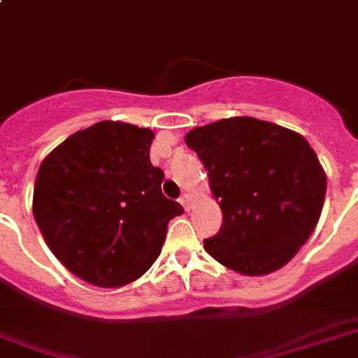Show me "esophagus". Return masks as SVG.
Segmentation results:
<instances>
[{"mask_svg": "<svg viewBox=\"0 0 358 358\" xmlns=\"http://www.w3.org/2000/svg\"><path fill=\"white\" fill-rule=\"evenodd\" d=\"M180 203H182V206H184V209L185 211H191V209H193V196H191V194H182V198H180Z\"/></svg>", "mask_w": 358, "mask_h": 358, "instance_id": "34e87169", "label": "esophagus"}]
</instances>
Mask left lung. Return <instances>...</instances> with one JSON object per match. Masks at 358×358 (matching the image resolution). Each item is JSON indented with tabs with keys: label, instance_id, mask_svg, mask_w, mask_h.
<instances>
[{
	"label": "left lung",
	"instance_id": "1",
	"mask_svg": "<svg viewBox=\"0 0 358 358\" xmlns=\"http://www.w3.org/2000/svg\"><path fill=\"white\" fill-rule=\"evenodd\" d=\"M185 143L202 160L224 216L203 240L207 253L248 276L286 266L317 227L326 196V173L308 140L236 116L189 131Z\"/></svg>",
	"mask_w": 358,
	"mask_h": 358
}]
</instances>
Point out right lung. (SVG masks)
<instances>
[{
  "label": "right lung",
  "instance_id": "right-lung-1",
  "mask_svg": "<svg viewBox=\"0 0 358 358\" xmlns=\"http://www.w3.org/2000/svg\"><path fill=\"white\" fill-rule=\"evenodd\" d=\"M155 133L98 122L59 143L40 165L32 213L69 271L100 287L136 280L162 251L171 218L184 213L162 193L149 160Z\"/></svg>",
  "mask_w": 358,
  "mask_h": 358
}]
</instances>
